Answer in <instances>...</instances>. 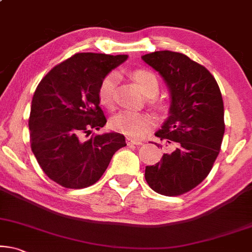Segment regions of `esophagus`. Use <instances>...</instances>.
Listing matches in <instances>:
<instances>
[{"label": "esophagus", "mask_w": 252, "mask_h": 252, "mask_svg": "<svg viewBox=\"0 0 252 252\" xmlns=\"http://www.w3.org/2000/svg\"><path fill=\"white\" fill-rule=\"evenodd\" d=\"M126 144L128 145H142V140L138 139H131V138H126Z\"/></svg>", "instance_id": "obj_1"}]
</instances>
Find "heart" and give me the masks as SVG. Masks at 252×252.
I'll list each match as a JSON object with an SVG mask.
<instances>
[{"instance_id": "1", "label": "heart", "mask_w": 252, "mask_h": 252, "mask_svg": "<svg viewBox=\"0 0 252 252\" xmlns=\"http://www.w3.org/2000/svg\"><path fill=\"white\" fill-rule=\"evenodd\" d=\"M133 79L138 84L142 92L147 96L156 95L159 91V80L157 76L149 70H136L133 72ZM117 82H119V73L116 71L109 72L101 80L99 86V99L102 105L108 107L113 105L114 92H115ZM110 124H112V128L117 132L132 137V138H140L152 126L153 119L147 114L123 110L113 117Z\"/></svg>"}]
</instances>
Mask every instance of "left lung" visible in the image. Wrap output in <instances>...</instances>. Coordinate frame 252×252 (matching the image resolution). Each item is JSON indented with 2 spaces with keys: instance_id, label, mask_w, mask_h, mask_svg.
I'll return each mask as SVG.
<instances>
[{
  "instance_id": "left-lung-1",
  "label": "left lung",
  "mask_w": 252,
  "mask_h": 252,
  "mask_svg": "<svg viewBox=\"0 0 252 252\" xmlns=\"http://www.w3.org/2000/svg\"><path fill=\"white\" fill-rule=\"evenodd\" d=\"M142 59L160 73L170 96L168 117L156 132L170 150L156 165L146 166L145 179L156 192L179 196L205 180L219 154L222 96L209 70L184 54L160 50Z\"/></svg>"
}]
</instances>
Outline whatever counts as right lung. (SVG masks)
I'll use <instances>...</instances> for the list:
<instances>
[{
  "label": "right lung",
  "mask_w": 252,
  "mask_h": 252,
  "mask_svg": "<svg viewBox=\"0 0 252 252\" xmlns=\"http://www.w3.org/2000/svg\"><path fill=\"white\" fill-rule=\"evenodd\" d=\"M128 55L78 53L54 66L36 87L29 128L31 149L50 180L70 189L99 181L114 153L126 146L117 132L83 142L84 133L107 122L100 108L99 86Z\"/></svg>",
  "instance_id": "add662e5"
}]
</instances>
